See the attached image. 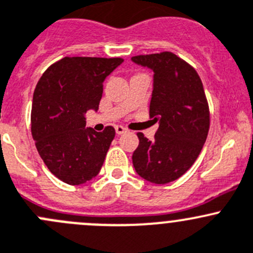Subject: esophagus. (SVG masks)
I'll list each match as a JSON object with an SVG mask.
<instances>
[{"label":"esophagus","mask_w":253,"mask_h":253,"mask_svg":"<svg viewBox=\"0 0 253 253\" xmlns=\"http://www.w3.org/2000/svg\"><path fill=\"white\" fill-rule=\"evenodd\" d=\"M126 129L123 126H116V132H117V134L121 135V134H124V132H126Z\"/></svg>","instance_id":"esophagus-1"}]
</instances>
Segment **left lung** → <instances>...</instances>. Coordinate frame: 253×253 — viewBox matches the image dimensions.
Listing matches in <instances>:
<instances>
[{"label": "left lung", "mask_w": 253, "mask_h": 253, "mask_svg": "<svg viewBox=\"0 0 253 253\" xmlns=\"http://www.w3.org/2000/svg\"><path fill=\"white\" fill-rule=\"evenodd\" d=\"M131 60L154 71L149 113L160 124L152 140L137 132L132 165L146 181L169 183L191 169L203 149L211 126L208 99L196 69L173 52L136 55Z\"/></svg>", "instance_id": "8db88e82"}]
</instances>
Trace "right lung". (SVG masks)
I'll return each instance as SVG.
<instances>
[{"label": "right lung", "mask_w": 253, "mask_h": 253, "mask_svg": "<svg viewBox=\"0 0 253 253\" xmlns=\"http://www.w3.org/2000/svg\"><path fill=\"white\" fill-rule=\"evenodd\" d=\"M122 62V57L66 56L47 67L37 84L32 135L49 171L65 183H86L101 171L116 130L86 129L84 113L98 109L104 79Z\"/></svg>", "instance_id": "right-lung-1"}]
</instances>
